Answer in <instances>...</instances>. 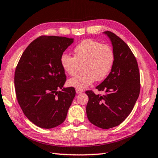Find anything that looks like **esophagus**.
I'll return each mask as SVG.
<instances>
[{"label": "esophagus", "mask_w": 158, "mask_h": 158, "mask_svg": "<svg viewBox=\"0 0 158 158\" xmlns=\"http://www.w3.org/2000/svg\"><path fill=\"white\" fill-rule=\"evenodd\" d=\"M83 91L81 90H78V89H76V93L77 94H81V93H83Z\"/></svg>", "instance_id": "obj_1"}]
</instances>
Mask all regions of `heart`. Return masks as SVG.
I'll use <instances>...</instances> for the list:
<instances>
[{
  "label": "heart",
  "mask_w": 158,
  "mask_h": 158,
  "mask_svg": "<svg viewBox=\"0 0 158 158\" xmlns=\"http://www.w3.org/2000/svg\"><path fill=\"white\" fill-rule=\"evenodd\" d=\"M114 55L107 45H102L98 41L87 39L79 43L74 49V57L63 54L60 63L68 75H75L83 65L84 73L68 80L70 87L84 90L94 83L101 81L110 73L113 67Z\"/></svg>",
  "instance_id": "1"
}]
</instances>
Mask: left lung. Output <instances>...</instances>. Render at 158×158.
Instances as JSON below:
<instances>
[{"label": "left lung", "mask_w": 158, "mask_h": 158, "mask_svg": "<svg viewBox=\"0 0 158 158\" xmlns=\"http://www.w3.org/2000/svg\"><path fill=\"white\" fill-rule=\"evenodd\" d=\"M114 55L111 71L99 85V91L106 95H96L86 91L88 102L86 113L90 122L102 129L118 126L131 113L140 90V79L135 57L126 43L115 33L106 31Z\"/></svg>", "instance_id": "left-lung-1"}]
</instances>
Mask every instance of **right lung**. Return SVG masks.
Masks as SVG:
<instances>
[{
  "mask_svg": "<svg viewBox=\"0 0 158 158\" xmlns=\"http://www.w3.org/2000/svg\"><path fill=\"white\" fill-rule=\"evenodd\" d=\"M73 43V38L40 36L26 48L15 69L18 103L28 120L42 128L62 124L75 95L74 88H63L66 75L60 63Z\"/></svg>",
  "mask_w": 158,
  "mask_h": 158,
  "instance_id": "1",
  "label": "right lung"
}]
</instances>
